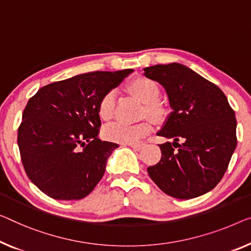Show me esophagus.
Wrapping results in <instances>:
<instances>
[{"instance_id": "obj_1", "label": "esophagus", "mask_w": 251, "mask_h": 251, "mask_svg": "<svg viewBox=\"0 0 251 251\" xmlns=\"http://www.w3.org/2000/svg\"><path fill=\"white\" fill-rule=\"evenodd\" d=\"M143 143H140V144H128V147L132 148L133 150H135V151H138V150H141L143 148Z\"/></svg>"}]
</instances>
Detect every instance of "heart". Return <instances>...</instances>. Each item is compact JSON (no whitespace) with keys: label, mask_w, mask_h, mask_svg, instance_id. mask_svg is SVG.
Listing matches in <instances>:
<instances>
[{"label":"heart","mask_w":251,"mask_h":251,"mask_svg":"<svg viewBox=\"0 0 251 251\" xmlns=\"http://www.w3.org/2000/svg\"><path fill=\"white\" fill-rule=\"evenodd\" d=\"M128 91L144 103L142 116H147L154 122H160L166 114V108L159 101L160 89L154 81L148 77L138 76L127 85ZM116 93L110 90L104 93L98 104V115L104 122L110 121L115 115ZM151 132L150 123L144 121L137 124H126L117 122L107 126L103 130L107 140L122 144H134Z\"/></svg>","instance_id":"heart-1"}]
</instances>
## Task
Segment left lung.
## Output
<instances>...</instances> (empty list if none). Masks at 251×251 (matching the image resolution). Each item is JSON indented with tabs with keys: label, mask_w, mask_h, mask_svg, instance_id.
I'll use <instances>...</instances> for the list:
<instances>
[{
	"label": "left lung",
	"mask_w": 251,
	"mask_h": 251,
	"mask_svg": "<svg viewBox=\"0 0 251 251\" xmlns=\"http://www.w3.org/2000/svg\"><path fill=\"white\" fill-rule=\"evenodd\" d=\"M144 71L166 89L173 108L158 135L175 141L159 145L162 155L148 168L150 178L179 200L204 195L221 181L237 147L234 111L218 85L185 65L159 64Z\"/></svg>",
	"instance_id": "left-lung-1"
}]
</instances>
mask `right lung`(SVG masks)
<instances>
[{"label":"right lung","mask_w":251,"mask_h":251,"mask_svg":"<svg viewBox=\"0 0 251 251\" xmlns=\"http://www.w3.org/2000/svg\"><path fill=\"white\" fill-rule=\"evenodd\" d=\"M133 70L90 72L40 88L18 128L28 178L54 200H81L101 180L118 144L98 138V104Z\"/></svg>","instance_id":"1"}]
</instances>
